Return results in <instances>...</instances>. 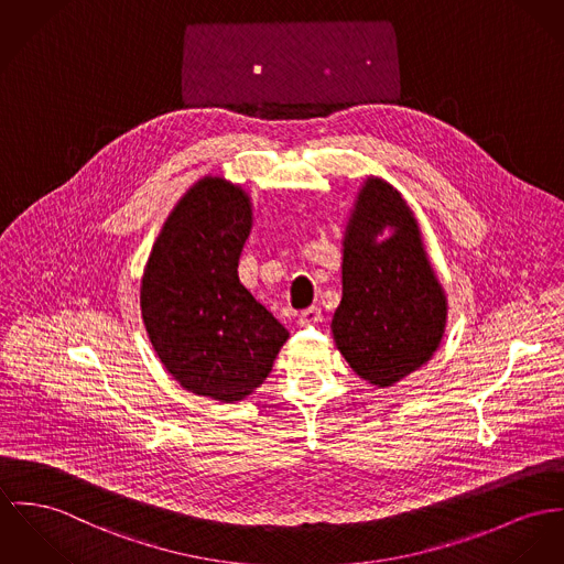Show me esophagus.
<instances>
[{"label":"esophagus","mask_w":564,"mask_h":564,"mask_svg":"<svg viewBox=\"0 0 564 564\" xmlns=\"http://www.w3.org/2000/svg\"><path fill=\"white\" fill-rule=\"evenodd\" d=\"M319 319H322V313H319L317 306H308V308L301 311V315H299V324L301 326H311V324H315Z\"/></svg>","instance_id":"obj_1"}]
</instances>
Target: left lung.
Segmentation results:
<instances>
[{
    "label": "left lung",
    "mask_w": 564,
    "mask_h": 564,
    "mask_svg": "<svg viewBox=\"0 0 564 564\" xmlns=\"http://www.w3.org/2000/svg\"><path fill=\"white\" fill-rule=\"evenodd\" d=\"M341 247L333 339L356 376L387 389L437 351L448 317L446 292L412 208L380 175L360 184Z\"/></svg>",
    "instance_id": "left-lung-1"
}]
</instances>
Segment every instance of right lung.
Here are the masks:
<instances>
[{"label": "right lung", "instance_id": "obj_1", "mask_svg": "<svg viewBox=\"0 0 564 564\" xmlns=\"http://www.w3.org/2000/svg\"><path fill=\"white\" fill-rule=\"evenodd\" d=\"M256 206L240 184L204 175L175 202L145 261L139 306L148 339L182 389L236 403L260 389L290 339L240 283Z\"/></svg>", "mask_w": 564, "mask_h": 564}]
</instances>
